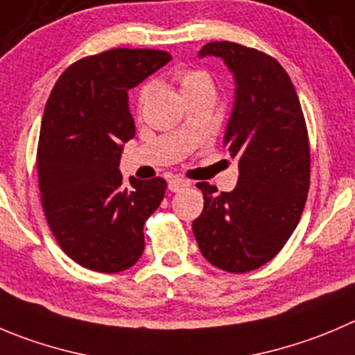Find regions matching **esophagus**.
<instances>
[{"instance_id": "34e87169", "label": "esophagus", "mask_w": 355, "mask_h": 355, "mask_svg": "<svg viewBox=\"0 0 355 355\" xmlns=\"http://www.w3.org/2000/svg\"><path fill=\"white\" fill-rule=\"evenodd\" d=\"M190 181L183 180V178H172L171 181H168V190L171 191H181L184 190V188L190 187Z\"/></svg>"}]
</instances>
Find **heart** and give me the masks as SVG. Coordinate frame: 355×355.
<instances>
[{
    "label": "heart",
    "mask_w": 355,
    "mask_h": 355,
    "mask_svg": "<svg viewBox=\"0 0 355 355\" xmlns=\"http://www.w3.org/2000/svg\"><path fill=\"white\" fill-rule=\"evenodd\" d=\"M175 82L180 85V90L183 96L191 92H197V90H204V89H212L214 90V83H212L211 74L204 69H183L180 73L175 74ZM148 96H150V89L144 87L143 90L137 96V104L139 107L146 103Z\"/></svg>",
    "instance_id": "1"
}]
</instances>
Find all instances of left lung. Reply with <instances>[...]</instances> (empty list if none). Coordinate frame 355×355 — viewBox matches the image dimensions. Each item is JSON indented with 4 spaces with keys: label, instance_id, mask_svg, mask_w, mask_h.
Instances as JSON below:
<instances>
[{
    "label": "left lung",
    "instance_id": "8db88e82",
    "mask_svg": "<svg viewBox=\"0 0 355 355\" xmlns=\"http://www.w3.org/2000/svg\"><path fill=\"white\" fill-rule=\"evenodd\" d=\"M200 57H221L235 74L225 144L239 160L234 191L197 183L204 211L193 221L211 265L245 273L272 261L295 232L310 188V143L298 94L279 60L232 42H211Z\"/></svg>",
    "mask_w": 355,
    "mask_h": 355
}]
</instances>
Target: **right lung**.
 Returning a JSON list of instances; mask_svg holds the SVG:
<instances>
[{"instance_id":"1","label":"right lung","mask_w":355,"mask_h":355,"mask_svg":"<svg viewBox=\"0 0 355 355\" xmlns=\"http://www.w3.org/2000/svg\"><path fill=\"white\" fill-rule=\"evenodd\" d=\"M153 49H111L71 64L45 106L36 171L57 244L83 268L116 273L144 251L143 226L164 200V178L125 183L121 143L136 136L130 89L171 60Z\"/></svg>"}]
</instances>
